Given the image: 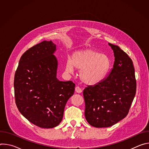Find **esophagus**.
Masks as SVG:
<instances>
[{"mask_svg":"<svg viewBox=\"0 0 149 149\" xmlns=\"http://www.w3.org/2000/svg\"><path fill=\"white\" fill-rule=\"evenodd\" d=\"M75 91L77 93H82V90H81V88L80 87L77 86V87H75Z\"/></svg>","mask_w":149,"mask_h":149,"instance_id":"obj_1","label":"esophagus"}]
</instances>
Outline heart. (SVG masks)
<instances>
[{"label": "heart", "mask_w": 149, "mask_h": 149, "mask_svg": "<svg viewBox=\"0 0 149 149\" xmlns=\"http://www.w3.org/2000/svg\"><path fill=\"white\" fill-rule=\"evenodd\" d=\"M111 66L110 58L105 54L91 49L74 52L65 64V71L72 73L79 70L81 81L88 86H95L107 77Z\"/></svg>", "instance_id": "1"}]
</instances>
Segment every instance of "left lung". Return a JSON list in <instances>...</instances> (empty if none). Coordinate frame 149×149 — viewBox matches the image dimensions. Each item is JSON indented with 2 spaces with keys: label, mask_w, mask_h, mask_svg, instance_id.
Returning a JSON list of instances; mask_svg holds the SVG:
<instances>
[{
  "label": "left lung",
  "mask_w": 149,
  "mask_h": 149,
  "mask_svg": "<svg viewBox=\"0 0 149 149\" xmlns=\"http://www.w3.org/2000/svg\"><path fill=\"white\" fill-rule=\"evenodd\" d=\"M109 45L115 57L113 68L101 83L83 91L85 117L91 125L98 128L112 126L124 118L136 92L132 60L118 46Z\"/></svg>",
  "instance_id": "obj_1"
}]
</instances>
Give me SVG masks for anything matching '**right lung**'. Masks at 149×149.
<instances>
[{"label":"right lung","instance_id":"right-lung-1","mask_svg":"<svg viewBox=\"0 0 149 149\" xmlns=\"http://www.w3.org/2000/svg\"><path fill=\"white\" fill-rule=\"evenodd\" d=\"M56 45L44 40L21 56L14 79L15 102L19 112L32 124L51 129L61 122L65 105L75 85L57 77Z\"/></svg>","mask_w":149,"mask_h":149}]
</instances>
